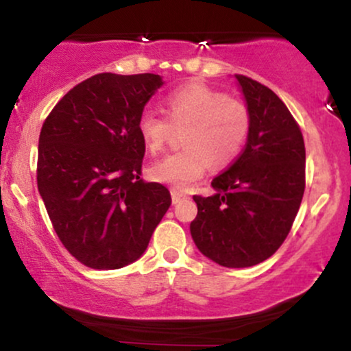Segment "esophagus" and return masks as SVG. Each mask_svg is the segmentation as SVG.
<instances>
[{"instance_id": "obj_1", "label": "esophagus", "mask_w": 351, "mask_h": 351, "mask_svg": "<svg viewBox=\"0 0 351 351\" xmlns=\"http://www.w3.org/2000/svg\"><path fill=\"white\" fill-rule=\"evenodd\" d=\"M188 196H186V193H183V191H180V189H171V199H173V203H180L181 199H186Z\"/></svg>"}]
</instances>
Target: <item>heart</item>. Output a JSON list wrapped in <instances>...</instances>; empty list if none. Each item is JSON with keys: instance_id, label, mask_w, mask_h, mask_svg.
<instances>
[{"instance_id": "1", "label": "heart", "mask_w": 351, "mask_h": 351, "mask_svg": "<svg viewBox=\"0 0 351 351\" xmlns=\"http://www.w3.org/2000/svg\"><path fill=\"white\" fill-rule=\"evenodd\" d=\"M168 117L145 108L138 117V134L148 152H162L175 128H186V148L167 155L150 167L148 175L158 183L188 188L203 178L209 163L228 167L243 152L251 132L247 104L204 84H189L167 99Z\"/></svg>"}]
</instances>
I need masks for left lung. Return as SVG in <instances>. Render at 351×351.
I'll list each match as a JSON object with an SVG mask.
<instances>
[{
    "label": "left lung",
    "instance_id": "obj_1",
    "mask_svg": "<svg viewBox=\"0 0 351 351\" xmlns=\"http://www.w3.org/2000/svg\"><path fill=\"white\" fill-rule=\"evenodd\" d=\"M237 82L252 115L244 150L213 180L216 195H195L189 226L196 247L224 267H251L285 241L305 191L300 127L269 87L245 75Z\"/></svg>",
    "mask_w": 351,
    "mask_h": 351
}]
</instances>
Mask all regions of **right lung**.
Segmentation results:
<instances>
[{
    "instance_id": "add662e5",
    "label": "right lung",
    "mask_w": 351,
    "mask_h": 351,
    "mask_svg": "<svg viewBox=\"0 0 351 351\" xmlns=\"http://www.w3.org/2000/svg\"><path fill=\"white\" fill-rule=\"evenodd\" d=\"M162 86L156 74L102 72L71 88L44 120L38 189L59 241L87 267L138 259L170 208L168 188L142 180L136 127Z\"/></svg>"
}]
</instances>
